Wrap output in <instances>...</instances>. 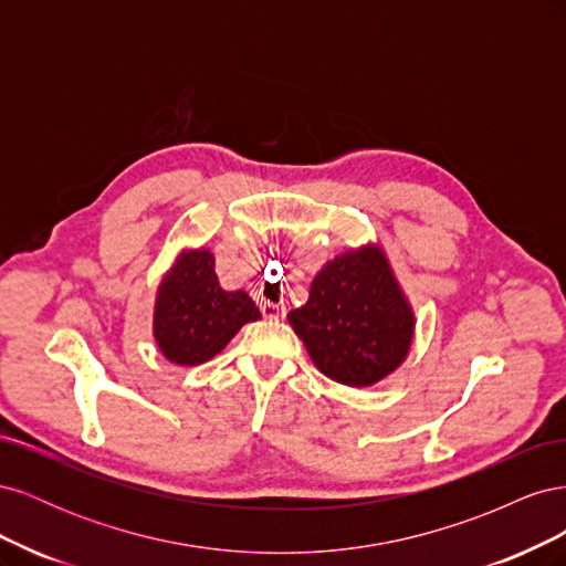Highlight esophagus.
<instances>
[{"label":"esophagus","mask_w":566,"mask_h":566,"mask_svg":"<svg viewBox=\"0 0 566 566\" xmlns=\"http://www.w3.org/2000/svg\"><path fill=\"white\" fill-rule=\"evenodd\" d=\"M260 306H262V314H264L269 321H279V318H283V316H285V310H283V306L273 304V302H269V300H264Z\"/></svg>","instance_id":"obj_1"}]
</instances>
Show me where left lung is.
<instances>
[{"mask_svg": "<svg viewBox=\"0 0 566 566\" xmlns=\"http://www.w3.org/2000/svg\"><path fill=\"white\" fill-rule=\"evenodd\" d=\"M287 323L325 378L347 387L385 380L406 361L416 335L413 306L375 243L325 262Z\"/></svg>", "mask_w": 566, "mask_h": 566, "instance_id": "left-lung-1", "label": "left lung"}]
</instances>
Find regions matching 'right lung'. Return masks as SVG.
Masks as SVG:
<instances>
[{
	"instance_id": "add662e5",
	"label": "right lung",
	"mask_w": 566,
	"mask_h": 566,
	"mask_svg": "<svg viewBox=\"0 0 566 566\" xmlns=\"http://www.w3.org/2000/svg\"><path fill=\"white\" fill-rule=\"evenodd\" d=\"M262 314L243 290L219 285L214 254L188 248L163 276L153 310V337L169 364L200 366Z\"/></svg>"
}]
</instances>
